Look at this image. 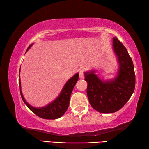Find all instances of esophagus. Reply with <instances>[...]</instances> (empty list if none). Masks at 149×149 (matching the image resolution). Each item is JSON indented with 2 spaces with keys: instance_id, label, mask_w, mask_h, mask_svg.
<instances>
[{
  "instance_id": "obj_1",
  "label": "esophagus",
  "mask_w": 149,
  "mask_h": 149,
  "mask_svg": "<svg viewBox=\"0 0 149 149\" xmlns=\"http://www.w3.org/2000/svg\"><path fill=\"white\" fill-rule=\"evenodd\" d=\"M79 76L80 78H84V69H81L79 71Z\"/></svg>"
}]
</instances>
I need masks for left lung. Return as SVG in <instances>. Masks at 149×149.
<instances>
[{"label": "left lung", "mask_w": 149, "mask_h": 149, "mask_svg": "<svg viewBox=\"0 0 149 149\" xmlns=\"http://www.w3.org/2000/svg\"><path fill=\"white\" fill-rule=\"evenodd\" d=\"M113 47L120 65L118 77L112 81H102L93 70L85 73L90 104L104 114L121 109L132 97L135 86L134 66L127 49L116 37L113 39Z\"/></svg>", "instance_id": "1"}]
</instances>
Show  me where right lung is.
<instances>
[{"mask_svg":"<svg viewBox=\"0 0 149 149\" xmlns=\"http://www.w3.org/2000/svg\"><path fill=\"white\" fill-rule=\"evenodd\" d=\"M31 45H30L27 49H29ZM78 79H79V74L74 75L71 79L68 81L64 87H63L62 92L58 97L53 102L45 107L34 108L29 105L25 100L21 91V85H20L19 81L20 94H21L22 99L25 104L29 108V109L31 110L37 116L43 118V119L55 120L62 116L65 111L67 110L70 104V96H71L73 89H74L75 85L76 84Z\"/></svg>","mask_w":149,"mask_h":149,"instance_id":"right-lung-1","label":"right lung"}]
</instances>
